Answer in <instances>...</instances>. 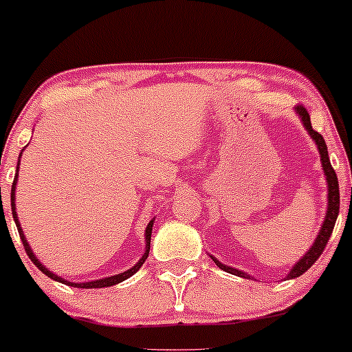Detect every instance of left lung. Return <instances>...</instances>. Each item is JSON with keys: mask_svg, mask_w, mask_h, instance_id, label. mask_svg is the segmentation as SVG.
<instances>
[{"mask_svg": "<svg viewBox=\"0 0 352 352\" xmlns=\"http://www.w3.org/2000/svg\"><path fill=\"white\" fill-rule=\"evenodd\" d=\"M296 112L300 114L302 124H305V127L308 129L309 135L313 137L314 142L318 145V151L321 153V164H322V168H324V175H326V180H328V213H326V218L324 221H322V227H321V232H319V235L316 240H314V245L311 246L308 250V253L305 254V256L301 258L300 261H298L296 265L293 266L292 272L286 278H298L301 276L302 273L308 272V270L316 263V260L319 256H321V253L324 252L326 245H328V240L331 236V233H333V228H334V223H336V218H338V213H339V184H338V177H336V172H334L333 165L329 162V155H328V147H326V142L324 139H322V135L319 134L313 129V125H311V119H309V114L308 111H306L302 106H298L296 107ZM212 260L215 261L217 266H220L223 272L227 273H232V274H236V276H241V278H248V274H245L243 272H240V270H235L232 268V266H227L223 263H220V261L217 260V258L212 256Z\"/></svg>", "mask_w": 352, "mask_h": 352, "instance_id": "left-lung-1", "label": "left lung"}]
</instances>
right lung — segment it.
<instances>
[{"instance_id":"add662e5","label":"right lung","mask_w":352,"mask_h":352,"mask_svg":"<svg viewBox=\"0 0 352 352\" xmlns=\"http://www.w3.org/2000/svg\"><path fill=\"white\" fill-rule=\"evenodd\" d=\"M21 157V155H19ZM16 182H18V167H16V175H14V180H13V185H11V210H13V218H14V223H16V227H18V232H19V238H21V241H23V246H24V252L28 253V256H30V260L33 261V263L38 266L39 270H41V272L46 274V276H50L51 280H56V281H59V283H64V285H69V286H74V288H107V286H114V285H117V283H120V281H124V280H127L129 276H132V274H134L137 270L140 268V266L144 265V261L147 260V256H148V252H151V235H152V227H153V220H151V223L147 225V230H145V254L142 258H140V261L139 263H137L135 266H132L131 270H127V272H124V273H120V274H116V276H109V278H104V280H98V281H87V283H69L67 280H63V278H59L58 274H54V273H51L50 270L46 268V266H44L41 261L38 260V258L34 256L33 254V250L30 248V245H28V241H26V236H24V233H23V230H21V227H19V221H18V215H16V212H14V208H16V205H14V190H16Z\"/></svg>"}]
</instances>
